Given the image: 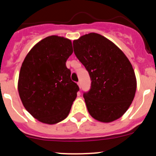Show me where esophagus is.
<instances>
[{
  "label": "esophagus",
  "instance_id": "1",
  "mask_svg": "<svg viewBox=\"0 0 156 156\" xmlns=\"http://www.w3.org/2000/svg\"><path fill=\"white\" fill-rule=\"evenodd\" d=\"M78 87H79L80 88V85H81V84H80V81H78Z\"/></svg>",
  "mask_w": 156,
  "mask_h": 156
}]
</instances>
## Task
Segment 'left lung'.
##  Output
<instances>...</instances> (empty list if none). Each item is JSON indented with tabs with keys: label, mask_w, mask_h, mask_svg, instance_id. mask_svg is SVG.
<instances>
[{
	"label": "left lung",
	"mask_w": 156,
	"mask_h": 156,
	"mask_svg": "<svg viewBox=\"0 0 156 156\" xmlns=\"http://www.w3.org/2000/svg\"><path fill=\"white\" fill-rule=\"evenodd\" d=\"M74 53L89 72L91 89L83 98L96 120L111 122L127 112L135 97L136 78L129 59L108 39L89 33L73 41Z\"/></svg>",
	"instance_id": "obj_1"
}]
</instances>
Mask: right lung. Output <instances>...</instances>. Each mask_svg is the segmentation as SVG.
<instances>
[{
    "instance_id": "add662e5",
    "label": "right lung",
    "mask_w": 156,
    "mask_h": 156,
    "mask_svg": "<svg viewBox=\"0 0 156 156\" xmlns=\"http://www.w3.org/2000/svg\"><path fill=\"white\" fill-rule=\"evenodd\" d=\"M73 52L70 39L46 37L31 48L23 61L17 89L28 113L44 124L65 119L79 90L66 66Z\"/></svg>"
}]
</instances>
